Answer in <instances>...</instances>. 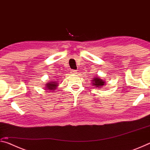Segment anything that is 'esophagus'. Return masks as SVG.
I'll list each match as a JSON object with an SVG mask.
<instances>
[{"label": "esophagus", "instance_id": "obj_1", "mask_svg": "<svg viewBox=\"0 0 150 150\" xmlns=\"http://www.w3.org/2000/svg\"><path fill=\"white\" fill-rule=\"evenodd\" d=\"M71 73L73 75H76V73H77V70H71Z\"/></svg>", "mask_w": 150, "mask_h": 150}]
</instances>
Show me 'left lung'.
<instances>
[{
	"mask_svg": "<svg viewBox=\"0 0 150 150\" xmlns=\"http://www.w3.org/2000/svg\"><path fill=\"white\" fill-rule=\"evenodd\" d=\"M92 83L93 85L94 86H95V87H103L104 85H105V81H103L102 79L100 78H98V77H95L93 78V79L92 80Z\"/></svg>",
	"mask_w": 150,
	"mask_h": 150,
	"instance_id": "1",
	"label": "left lung"
}]
</instances>
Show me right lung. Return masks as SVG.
Masks as SVG:
<instances>
[{
    "label": "right lung",
    "instance_id": "obj_1",
    "mask_svg": "<svg viewBox=\"0 0 150 150\" xmlns=\"http://www.w3.org/2000/svg\"><path fill=\"white\" fill-rule=\"evenodd\" d=\"M58 86L57 81H50L45 84V88L48 91H55Z\"/></svg>",
    "mask_w": 150,
    "mask_h": 150
}]
</instances>
